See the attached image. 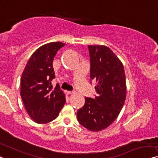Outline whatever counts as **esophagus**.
Wrapping results in <instances>:
<instances>
[{
    "label": "esophagus",
    "mask_w": 158,
    "mask_h": 158,
    "mask_svg": "<svg viewBox=\"0 0 158 158\" xmlns=\"http://www.w3.org/2000/svg\"><path fill=\"white\" fill-rule=\"evenodd\" d=\"M74 94V91H67V94H68V95H72V94Z\"/></svg>",
    "instance_id": "esophagus-1"
}]
</instances>
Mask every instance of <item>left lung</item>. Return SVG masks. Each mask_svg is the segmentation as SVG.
<instances>
[{
    "instance_id": "obj_1",
    "label": "left lung",
    "mask_w": 158,
    "mask_h": 158,
    "mask_svg": "<svg viewBox=\"0 0 158 158\" xmlns=\"http://www.w3.org/2000/svg\"><path fill=\"white\" fill-rule=\"evenodd\" d=\"M90 78L96 81L97 96L85 97L84 106L77 111L79 123L94 132L102 131L117 118L126 98L123 65L109 48L89 45Z\"/></svg>"
}]
</instances>
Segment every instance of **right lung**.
<instances>
[{
  "mask_svg": "<svg viewBox=\"0 0 158 158\" xmlns=\"http://www.w3.org/2000/svg\"><path fill=\"white\" fill-rule=\"evenodd\" d=\"M65 45L49 42L37 49L28 60L20 79V96L28 115L37 123H48L58 116L66 102L65 95L56 84L52 62L57 51Z\"/></svg>",
  "mask_w": 158,
  "mask_h": 158,
  "instance_id": "1",
  "label": "right lung"
}]
</instances>
